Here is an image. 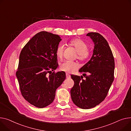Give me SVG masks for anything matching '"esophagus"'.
I'll return each mask as SVG.
<instances>
[{
    "label": "esophagus",
    "mask_w": 131,
    "mask_h": 131,
    "mask_svg": "<svg viewBox=\"0 0 131 131\" xmlns=\"http://www.w3.org/2000/svg\"><path fill=\"white\" fill-rule=\"evenodd\" d=\"M66 78H70L71 75L68 74H66Z\"/></svg>",
    "instance_id": "esophagus-1"
}]
</instances>
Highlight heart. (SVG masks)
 Wrapping results in <instances>:
<instances>
[{"label":"heart","mask_w":131,"mask_h":131,"mask_svg":"<svg viewBox=\"0 0 131 131\" xmlns=\"http://www.w3.org/2000/svg\"><path fill=\"white\" fill-rule=\"evenodd\" d=\"M69 45L74 47L77 52V58L81 61H85L88 59L91 56V52L88 49V44L80 39H73L69 42ZM64 47L63 45H59L56 50V56L61 58L63 57ZM78 67V64L72 61L65 60L60 65L61 71L67 72L72 73L76 71Z\"/></svg>","instance_id":"heart-1"}]
</instances>
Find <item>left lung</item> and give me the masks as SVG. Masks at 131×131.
Here are the masks:
<instances>
[{
  "mask_svg": "<svg viewBox=\"0 0 131 131\" xmlns=\"http://www.w3.org/2000/svg\"><path fill=\"white\" fill-rule=\"evenodd\" d=\"M94 42L93 55L79 72L82 75H72L74 85L71 90V98L75 105L90 109L105 99L114 81L115 63L112 50L106 40L97 32L86 35Z\"/></svg>",
  "mask_w": 131,
  "mask_h": 131,
  "instance_id": "8db88e82",
  "label": "left lung"
}]
</instances>
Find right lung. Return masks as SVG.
<instances>
[{"label":"right lung","instance_id":"right-lung-1","mask_svg":"<svg viewBox=\"0 0 131 131\" xmlns=\"http://www.w3.org/2000/svg\"><path fill=\"white\" fill-rule=\"evenodd\" d=\"M61 40L58 35L40 31L21 51L16 76L23 96L37 107L54 101L56 89L66 78L63 71L51 72L58 66L56 50Z\"/></svg>","mask_w":131,"mask_h":131}]
</instances>
